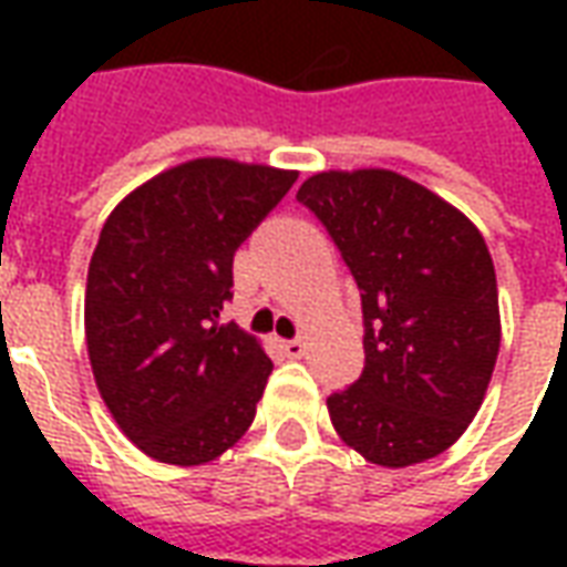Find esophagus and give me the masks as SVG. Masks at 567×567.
<instances>
[{
  "label": "esophagus",
  "instance_id": "1",
  "mask_svg": "<svg viewBox=\"0 0 567 567\" xmlns=\"http://www.w3.org/2000/svg\"><path fill=\"white\" fill-rule=\"evenodd\" d=\"M282 349L288 358H303L307 355V340L303 337H295V340H282Z\"/></svg>",
  "mask_w": 567,
  "mask_h": 567
}]
</instances>
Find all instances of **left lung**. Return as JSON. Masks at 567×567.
Returning a JSON list of instances; mask_svg holds the SVG:
<instances>
[{
  "label": "left lung",
  "mask_w": 567,
  "mask_h": 567,
  "mask_svg": "<svg viewBox=\"0 0 567 567\" xmlns=\"http://www.w3.org/2000/svg\"><path fill=\"white\" fill-rule=\"evenodd\" d=\"M364 309V373L328 398L346 446L380 467L446 452L486 398L501 349L495 264L474 221L392 169L309 175Z\"/></svg>",
  "instance_id": "8db88e82"
}]
</instances>
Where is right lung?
<instances>
[{"label": "right lung", "mask_w": 567, "mask_h": 567, "mask_svg": "<svg viewBox=\"0 0 567 567\" xmlns=\"http://www.w3.org/2000/svg\"><path fill=\"white\" fill-rule=\"evenodd\" d=\"M297 169L197 157L130 190L105 218L84 291L93 380L136 450L215 462L255 419L272 361L221 321L234 255Z\"/></svg>", "instance_id": "right-lung-1"}]
</instances>
